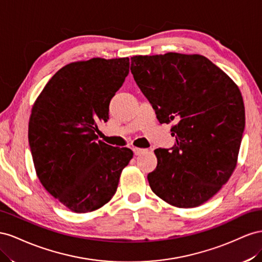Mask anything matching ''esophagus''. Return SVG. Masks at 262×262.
Wrapping results in <instances>:
<instances>
[{
    "mask_svg": "<svg viewBox=\"0 0 262 262\" xmlns=\"http://www.w3.org/2000/svg\"><path fill=\"white\" fill-rule=\"evenodd\" d=\"M133 151H134V155H135V156H139V155H141V154H144V152L146 151V149H141V148L134 147V148H133Z\"/></svg>",
    "mask_w": 262,
    "mask_h": 262,
    "instance_id": "obj_1",
    "label": "esophagus"
}]
</instances>
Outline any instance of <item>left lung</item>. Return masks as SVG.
<instances>
[{"mask_svg": "<svg viewBox=\"0 0 262 262\" xmlns=\"http://www.w3.org/2000/svg\"><path fill=\"white\" fill-rule=\"evenodd\" d=\"M130 71L162 123L173 122L170 149H156L147 176L167 203L196 207L225 184L236 168L245 128L241 91L227 74L200 55L135 56Z\"/></svg>", "mask_w": 262, "mask_h": 262, "instance_id": "left-lung-1", "label": "left lung"}]
</instances>
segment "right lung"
<instances>
[{
  "instance_id": "1",
  "label": "right lung",
  "mask_w": 262,
  "mask_h": 262,
  "mask_svg": "<svg viewBox=\"0 0 262 262\" xmlns=\"http://www.w3.org/2000/svg\"><path fill=\"white\" fill-rule=\"evenodd\" d=\"M129 72V59L93 58L64 66L37 98L28 141L37 177L52 196L74 213L98 210L113 198L128 148L98 141L112 98Z\"/></svg>"
}]
</instances>
